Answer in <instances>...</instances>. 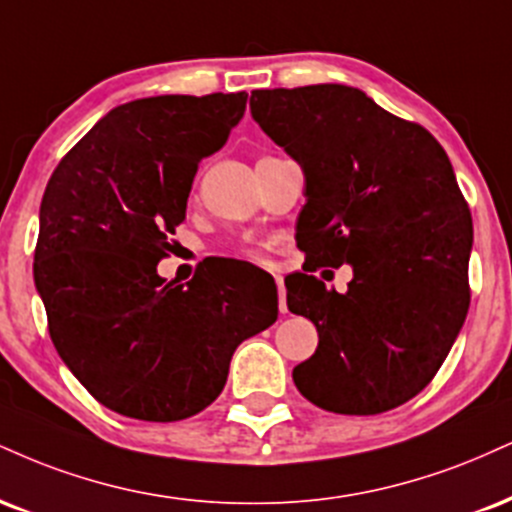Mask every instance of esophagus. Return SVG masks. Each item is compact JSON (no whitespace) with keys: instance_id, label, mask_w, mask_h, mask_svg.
<instances>
[{"instance_id":"esophagus-1","label":"esophagus","mask_w":512,"mask_h":512,"mask_svg":"<svg viewBox=\"0 0 512 512\" xmlns=\"http://www.w3.org/2000/svg\"><path fill=\"white\" fill-rule=\"evenodd\" d=\"M276 288H279V310L286 312V288H283L281 276H276Z\"/></svg>"}]
</instances>
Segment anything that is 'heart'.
<instances>
[{"label":"heart","mask_w":512,"mask_h":512,"mask_svg":"<svg viewBox=\"0 0 512 512\" xmlns=\"http://www.w3.org/2000/svg\"><path fill=\"white\" fill-rule=\"evenodd\" d=\"M248 255H252V252H248Z\"/></svg>","instance_id":"1"}]
</instances>
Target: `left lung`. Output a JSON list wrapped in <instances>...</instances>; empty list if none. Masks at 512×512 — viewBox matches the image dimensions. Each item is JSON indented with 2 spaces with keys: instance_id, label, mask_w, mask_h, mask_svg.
<instances>
[{
  "instance_id": "8db88e82",
  "label": "left lung",
  "mask_w": 512,
  "mask_h": 512,
  "mask_svg": "<svg viewBox=\"0 0 512 512\" xmlns=\"http://www.w3.org/2000/svg\"><path fill=\"white\" fill-rule=\"evenodd\" d=\"M250 112L303 166V269L353 267L346 293L303 272L286 283L288 310L319 334L295 386L338 415L408 403L439 372L470 307L472 214L451 159L427 128L348 85L255 90Z\"/></svg>"
}]
</instances>
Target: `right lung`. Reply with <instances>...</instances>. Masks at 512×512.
<instances>
[{
  "instance_id": "obj_1",
  "label": "right lung",
  "mask_w": 512,
  "mask_h": 512,
  "mask_svg": "<svg viewBox=\"0 0 512 512\" xmlns=\"http://www.w3.org/2000/svg\"><path fill=\"white\" fill-rule=\"evenodd\" d=\"M245 102L248 92H212L119 104L66 152L42 195L33 274L49 336L119 415H197L224 389L240 343L279 317L276 293L217 267L178 286L157 274L197 164L224 147Z\"/></svg>"
}]
</instances>
